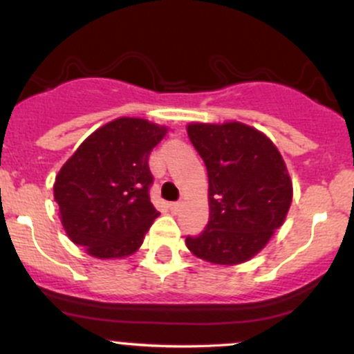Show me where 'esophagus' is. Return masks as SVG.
<instances>
[{"label":"esophagus","mask_w":354,"mask_h":354,"mask_svg":"<svg viewBox=\"0 0 354 354\" xmlns=\"http://www.w3.org/2000/svg\"><path fill=\"white\" fill-rule=\"evenodd\" d=\"M169 210L173 212V214H178V212L181 210V202H173V203H169Z\"/></svg>","instance_id":"esophagus-1"}]
</instances>
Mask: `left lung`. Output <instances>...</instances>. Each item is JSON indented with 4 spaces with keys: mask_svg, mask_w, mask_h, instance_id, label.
<instances>
[{
    "mask_svg": "<svg viewBox=\"0 0 354 354\" xmlns=\"http://www.w3.org/2000/svg\"><path fill=\"white\" fill-rule=\"evenodd\" d=\"M188 137L208 173V224L188 236L189 251L214 265H239L280 229L292 203V181L278 149L241 124H189Z\"/></svg>",
    "mask_w": 354,
    "mask_h": 354,
    "instance_id": "1",
    "label": "left lung"
}]
</instances>
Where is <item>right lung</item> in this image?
I'll use <instances>...</instances> for the list:
<instances>
[{"instance_id": "obj_1", "label": "right lung", "mask_w": 354, "mask_h": 354, "mask_svg": "<svg viewBox=\"0 0 354 354\" xmlns=\"http://www.w3.org/2000/svg\"><path fill=\"white\" fill-rule=\"evenodd\" d=\"M167 129L117 118L91 133L55 176L54 198L74 244L100 259L125 258L142 244L159 212L149 198V154Z\"/></svg>"}]
</instances>
